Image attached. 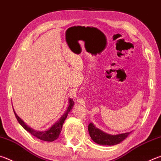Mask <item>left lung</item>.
<instances>
[{
    "mask_svg": "<svg viewBox=\"0 0 161 161\" xmlns=\"http://www.w3.org/2000/svg\"><path fill=\"white\" fill-rule=\"evenodd\" d=\"M89 133L90 137L95 143L99 145L103 146H114L116 145L123 141L125 138H127L131 132L121 133L118 135H110L107 134L102 130L97 129L93 124H89L88 126Z\"/></svg>",
    "mask_w": 161,
    "mask_h": 161,
    "instance_id": "8db88e82",
    "label": "left lung"
}]
</instances>
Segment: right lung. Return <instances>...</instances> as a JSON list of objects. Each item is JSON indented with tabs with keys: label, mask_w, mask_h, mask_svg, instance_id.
Returning a JSON list of instances; mask_svg holds the SVG:
<instances>
[{
	"label": "right lung",
	"mask_w": 161,
	"mask_h": 161,
	"mask_svg": "<svg viewBox=\"0 0 161 161\" xmlns=\"http://www.w3.org/2000/svg\"><path fill=\"white\" fill-rule=\"evenodd\" d=\"M74 103L75 102H73V99H70L69 102V106H68V108L67 111H65V113L62 116L61 118L59 119L58 121H57L55 124L52 126L51 128H50V129L47 130H45V131H37V130H35L32 129H31V128L28 127L23 121H22L21 119H20V117H18V116L15 114V111L14 113H15L16 119H17L18 121L19 122V124H20L21 126L27 130V131L31 133L32 136H35V137L39 138L40 140L48 141V142H52V141H54V140H56L57 138H58L59 134H60L62 125L64 124V120L66 119L68 114L69 113V111H71V109H72L73 106H74Z\"/></svg>",
	"instance_id": "obj_1"
}]
</instances>
